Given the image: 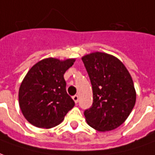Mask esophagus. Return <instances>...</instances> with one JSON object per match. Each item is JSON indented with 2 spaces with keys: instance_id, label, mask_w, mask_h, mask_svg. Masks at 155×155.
Listing matches in <instances>:
<instances>
[{
  "instance_id": "obj_1",
  "label": "esophagus",
  "mask_w": 155,
  "mask_h": 155,
  "mask_svg": "<svg viewBox=\"0 0 155 155\" xmlns=\"http://www.w3.org/2000/svg\"><path fill=\"white\" fill-rule=\"evenodd\" d=\"M73 101H75V103H78V102L79 97L78 95H74V96L73 97Z\"/></svg>"
}]
</instances>
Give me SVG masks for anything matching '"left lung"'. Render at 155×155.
Wrapping results in <instances>:
<instances>
[{
    "mask_svg": "<svg viewBox=\"0 0 155 155\" xmlns=\"http://www.w3.org/2000/svg\"><path fill=\"white\" fill-rule=\"evenodd\" d=\"M92 86L93 102L84 111L86 120L98 131L124 123L135 107L136 92L125 65L112 55L95 52L82 58Z\"/></svg>",
    "mask_w": 155,
    "mask_h": 155,
    "instance_id": "left-lung-1",
    "label": "left lung"
}]
</instances>
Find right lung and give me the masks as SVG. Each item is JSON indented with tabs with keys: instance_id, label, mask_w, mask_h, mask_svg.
Instances as JSON below:
<instances>
[{
	"instance_id": "right-lung-1",
	"label": "right lung",
	"mask_w": 155,
	"mask_h": 155,
	"mask_svg": "<svg viewBox=\"0 0 155 155\" xmlns=\"http://www.w3.org/2000/svg\"><path fill=\"white\" fill-rule=\"evenodd\" d=\"M75 62L45 58L27 73L19 90V105L25 118L39 128L60 124L75 105L66 91L64 74Z\"/></svg>"
}]
</instances>
